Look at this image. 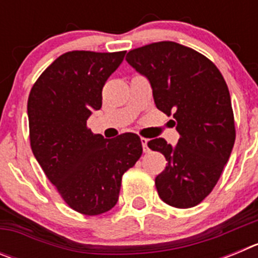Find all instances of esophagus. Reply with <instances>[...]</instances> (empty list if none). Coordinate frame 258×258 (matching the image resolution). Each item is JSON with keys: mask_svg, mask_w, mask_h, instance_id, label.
I'll use <instances>...</instances> for the list:
<instances>
[{"mask_svg": "<svg viewBox=\"0 0 258 258\" xmlns=\"http://www.w3.org/2000/svg\"><path fill=\"white\" fill-rule=\"evenodd\" d=\"M147 142H149V140H147V138H143V137H141V143H142L143 151H145V152H149V147H147Z\"/></svg>", "mask_w": 258, "mask_h": 258, "instance_id": "1", "label": "esophagus"}]
</instances>
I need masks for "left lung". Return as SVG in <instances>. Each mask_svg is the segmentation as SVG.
<instances>
[{
    "instance_id": "8db88e82",
    "label": "left lung",
    "mask_w": 258,
    "mask_h": 258,
    "mask_svg": "<svg viewBox=\"0 0 258 258\" xmlns=\"http://www.w3.org/2000/svg\"><path fill=\"white\" fill-rule=\"evenodd\" d=\"M125 59L149 79L157 109L173 116L179 133L175 147L164 138L147 143L168 161L155 178L157 194L174 208L198 206L220 179L235 142L226 81L207 56L173 41L133 49Z\"/></svg>"
}]
</instances>
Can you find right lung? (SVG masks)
<instances>
[{
    "label": "right lung",
    "instance_id": "add662e5",
    "mask_svg": "<svg viewBox=\"0 0 258 258\" xmlns=\"http://www.w3.org/2000/svg\"><path fill=\"white\" fill-rule=\"evenodd\" d=\"M124 55L64 52L41 74L28 97L32 152L61 199L85 216L115 207L122 174L142 155L137 134L104 140L86 125L92 111L102 107V89Z\"/></svg>",
    "mask_w": 258,
    "mask_h": 258
}]
</instances>
